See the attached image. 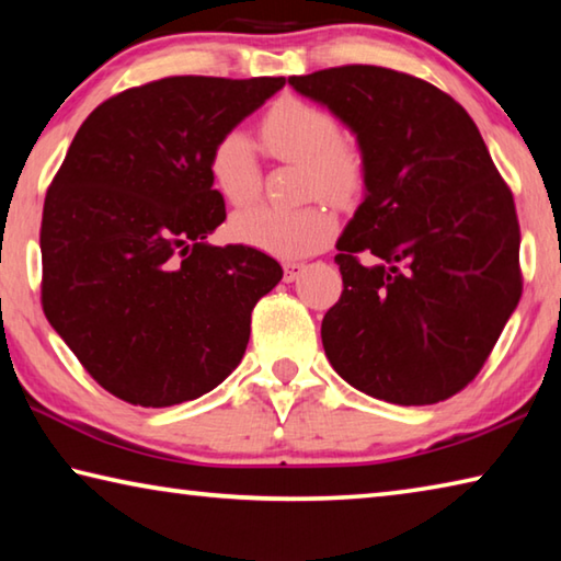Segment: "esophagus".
Listing matches in <instances>:
<instances>
[{
	"label": "esophagus",
	"instance_id": "34e87169",
	"mask_svg": "<svg viewBox=\"0 0 561 561\" xmlns=\"http://www.w3.org/2000/svg\"><path fill=\"white\" fill-rule=\"evenodd\" d=\"M304 272H307V264H304V262H287V264H284V282L299 279Z\"/></svg>",
	"mask_w": 561,
	"mask_h": 561
}]
</instances>
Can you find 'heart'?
<instances>
[{
  "label": "heart",
  "instance_id": "1",
  "mask_svg": "<svg viewBox=\"0 0 561 561\" xmlns=\"http://www.w3.org/2000/svg\"><path fill=\"white\" fill-rule=\"evenodd\" d=\"M260 136L270 156L304 168L307 197L319 195L334 205H351L364 195L368 180L364 150L354 138L341 133L334 113L327 108L297 96H282L262 116ZM207 173L225 203L240 207L260 195L257 158L240 130H227L215 140L207 156ZM334 230V215L321 203L299 210L254 205L230 220L237 242L282 260L319 252Z\"/></svg>",
  "mask_w": 561,
  "mask_h": 561
}]
</instances>
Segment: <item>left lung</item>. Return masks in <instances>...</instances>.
<instances>
[{"label": "left lung", "mask_w": 561, "mask_h": 561, "mask_svg": "<svg viewBox=\"0 0 561 561\" xmlns=\"http://www.w3.org/2000/svg\"><path fill=\"white\" fill-rule=\"evenodd\" d=\"M356 133L366 197L336 242L344 291L321 321L334 371L398 405L462 391L522 297L519 222L478 126L411 73L289 76Z\"/></svg>", "instance_id": "8db88e82"}]
</instances>
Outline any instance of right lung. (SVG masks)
I'll return each mask as SVG.
<instances>
[{
	"label": "right lung",
	"instance_id": "right-lung-1",
	"mask_svg": "<svg viewBox=\"0 0 561 561\" xmlns=\"http://www.w3.org/2000/svg\"><path fill=\"white\" fill-rule=\"evenodd\" d=\"M284 76H168L116 93L81 123L42 215V307L93 381L165 408L240 364L252 309L282 267L205 242L225 222L207 156Z\"/></svg>",
	"mask_w": 561,
	"mask_h": 561
}]
</instances>
